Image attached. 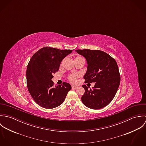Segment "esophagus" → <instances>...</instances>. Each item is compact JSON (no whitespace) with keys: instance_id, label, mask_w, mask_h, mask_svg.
<instances>
[{"instance_id":"esophagus-1","label":"esophagus","mask_w":146,"mask_h":146,"mask_svg":"<svg viewBox=\"0 0 146 146\" xmlns=\"http://www.w3.org/2000/svg\"><path fill=\"white\" fill-rule=\"evenodd\" d=\"M72 89H77V88H78V87H77L76 86L72 85Z\"/></svg>"}]
</instances>
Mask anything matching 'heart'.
<instances>
[{
  "mask_svg": "<svg viewBox=\"0 0 146 146\" xmlns=\"http://www.w3.org/2000/svg\"><path fill=\"white\" fill-rule=\"evenodd\" d=\"M83 60V58H82L81 57H77L75 58L74 61H76V60ZM79 76V75L77 73H73L70 74L68 76V80L72 83H76L77 82V78Z\"/></svg>",
  "mask_w": 146,
  "mask_h": 146,
  "instance_id": "b5f03b06",
  "label": "heart"
}]
</instances>
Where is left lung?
Returning <instances> with one entry per match:
<instances>
[{"mask_svg":"<svg viewBox=\"0 0 146 146\" xmlns=\"http://www.w3.org/2000/svg\"><path fill=\"white\" fill-rule=\"evenodd\" d=\"M87 62L84 76L85 83H94L92 89L83 85L85 93L82 102L87 107L98 110L109 104L113 99L120 83V75L116 61L109 54L100 50L77 49Z\"/></svg>","mask_w":146,"mask_h":146,"instance_id":"8db88e82","label":"left lung"}]
</instances>
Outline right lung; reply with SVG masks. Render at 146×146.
I'll return each mask as SVG.
<instances>
[{
	"label": "right lung",
	"instance_id": "obj_1",
	"mask_svg": "<svg viewBox=\"0 0 146 146\" xmlns=\"http://www.w3.org/2000/svg\"><path fill=\"white\" fill-rule=\"evenodd\" d=\"M72 52L44 47L36 52L28 63L27 86L34 101L43 108L51 109L64 102L71 86L67 83L54 86L53 74L58 71L63 59Z\"/></svg>",
	"mask_w": 146,
	"mask_h": 146
}]
</instances>
